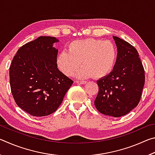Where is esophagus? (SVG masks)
I'll list each match as a JSON object with an SVG mask.
<instances>
[{
  "instance_id": "34e87169",
  "label": "esophagus",
  "mask_w": 155,
  "mask_h": 155,
  "mask_svg": "<svg viewBox=\"0 0 155 155\" xmlns=\"http://www.w3.org/2000/svg\"><path fill=\"white\" fill-rule=\"evenodd\" d=\"M76 83L78 84H82V85H84V84L87 83V81H77Z\"/></svg>"
}]
</instances>
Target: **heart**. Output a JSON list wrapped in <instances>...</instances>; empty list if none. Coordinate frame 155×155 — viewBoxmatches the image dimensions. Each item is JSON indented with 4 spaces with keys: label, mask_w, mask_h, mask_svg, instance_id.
<instances>
[{
    "label": "heart",
    "mask_w": 155,
    "mask_h": 155,
    "mask_svg": "<svg viewBox=\"0 0 155 155\" xmlns=\"http://www.w3.org/2000/svg\"><path fill=\"white\" fill-rule=\"evenodd\" d=\"M117 50L114 43L98 39H85L70 42L66 52L57 57L59 69L65 75L72 76L78 69V76L102 78L108 76L116 64Z\"/></svg>",
    "instance_id": "b5f03b06"
}]
</instances>
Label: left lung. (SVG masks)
Wrapping results in <instances>:
<instances>
[{"instance_id":"obj_1","label":"left lung","mask_w":155,"mask_h":155,"mask_svg":"<svg viewBox=\"0 0 155 155\" xmlns=\"http://www.w3.org/2000/svg\"><path fill=\"white\" fill-rule=\"evenodd\" d=\"M117 59L113 71L97 81L98 93L94 101L101 114L121 117L137 106L145 83V71L134 46L116 36Z\"/></svg>"}]
</instances>
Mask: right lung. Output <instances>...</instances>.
Instances as JSON below:
<instances>
[{
    "mask_svg": "<svg viewBox=\"0 0 155 155\" xmlns=\"http://www.w3.org/2000/svg\"><path fill=\"white\" fill-rule=\"evenodd\" d=\"M58 40L41 36L18 50L9 68L11 91L17 105L35 117L46 116L58 109L73 81L59 71Z\"/></svg>",
    "mask_w": 155,
    "mask_h": 155,
    "instance_id": "right-lung-1",
    "label": "right lung"
}]
</instances>
